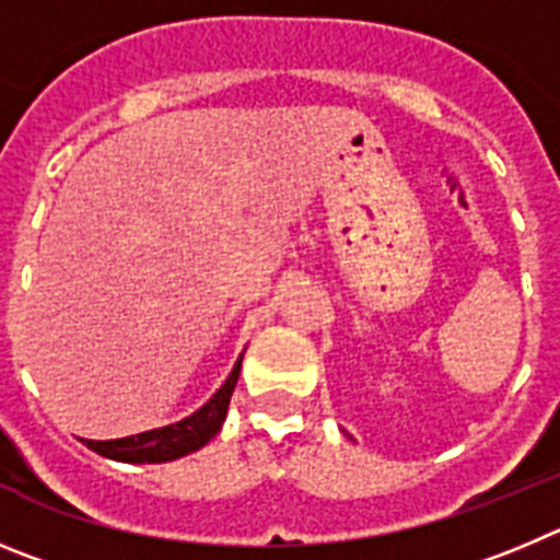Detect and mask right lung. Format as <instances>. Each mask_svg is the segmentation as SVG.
<instances>
[{"instance_id":"1","label":"right lung","mask_w":560,"mask_h":560,"mask_svg":"<svg viewBox=\"0 0 560 560\" xmlns=\"http://www.w3.org/2000/svg\"><path fill=\"white\" fill-rule=\"evenodd\" d=\"M240 368H243V357L236 360L234 371L223 382V387L198 412H192V416L178 421V424L117 438V441H85V446L97 452V455L122 463H167L178 460V457L189 455V452H198L223 427L231 393H234L236 380H240Z\"/></svg>"}]
</instances>
